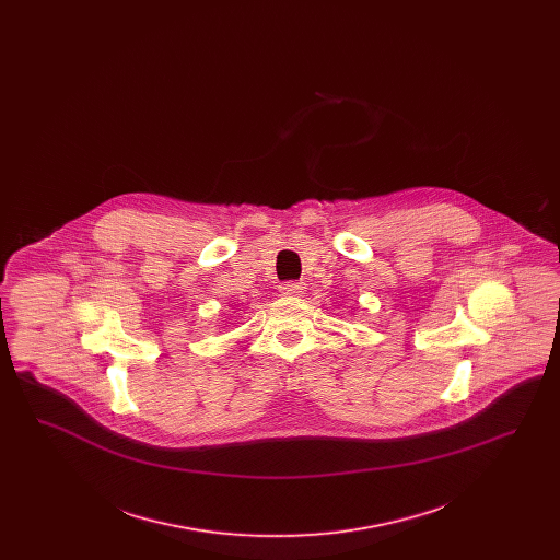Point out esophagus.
Instances as JSON below:
<instances>
[{"label": "esophagus", "instance_id": "1", "mask_svg": "<svg viewBox=\"0 0 560 560\" xmlns=\"http://www.w3.org/2000/svg\"><path fill=\"white\" fill-rule=\"evenodd\" d=\"M279 290H281V295H285V298H300L306 288H304V283L292 281V283H283Z\"/></svg>", "mask_w": 560, "mask_h": 560}]
</instances>
